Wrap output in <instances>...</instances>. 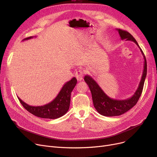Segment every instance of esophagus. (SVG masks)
I'll list each match as a JSON object with an SVG mask.
<instances>
[{
  "mask_svg": "<svg viewBox=\"0 0 157 157\" xmlns=\"http://www.w3.org/2000/svg\"><path fill=\"white\" fill-rule=\"evenodd\" d=\"M75 78H76L78 82H80V81H82L83 79V72L81 71H76V72H75Z\"/></svg>",
  "mask_w": 157,
  "mask_h": 157,
  "instance_id": "34e87169",
  "label": "esophagus"
}]
</instances>
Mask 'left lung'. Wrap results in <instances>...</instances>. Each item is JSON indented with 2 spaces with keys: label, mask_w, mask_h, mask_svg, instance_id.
I'll use <instances>...</instances> for the list:
<instances>
[{
  "label": "left lung",
  "mask_w": 157,
  "mask_h": 157,
  "mask_svg": "<svg viewBox=\"0 0 157 157\" xmlns=\"http://www.w3.org/2000/svg\"><path fill=\"white\" fill-rule=\"evenodd\" d=\"M117 30L118 32L121 39H126V40H132L140 49L144 59V70L140 79V82L139 83L138 87L135 92V94L129 98L121 100H114L109 98L103 91V90L100 88V86L98 85V84L96 82V81L93 78L89 75H85L84 80L87 83L90 90L94 106L98 113H100L103 116H105V117H116V116H120L121 114H124L127 111H128L129 109L134 107L141 96L144 82L147 75V62L146 57H145L142 50L140 48V46H139L135 39L128 32L120 30V29H117Z\"/></svg>",
  "instance_id": "obj_1"
}]
</instances>
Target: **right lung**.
<instances>
[{
    "label": "right lung",
    "instance_id": "right-lung-1",
    "mask_svg": "<svg viewBox=\"0 0 157 157\" xmlns=\"http://www.w3.org/2000/svg\"><path fill=\"white\" fill-rule=\"evenodd\" d=\"M33 37H29L22 40L30 39ZM76 83V78H72L71 80L68 81L63 85L59 94L53 101L44 105L31 106L21 100L19 97L18 99L25 109L36 117L43 118L56 119L61 117L68 111L71 103V92Z\"/></svg>",
    "mask_w": 157,
    "mask_h": 157
}]
</instances>
